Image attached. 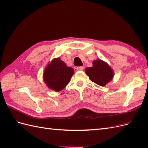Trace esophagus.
<instances>
[{
    "instance_id": "1",
    "label": "esophagus",
    "mask_w": 148,
    "mask_h": 148,
    "mask_svg": "<svg viewBox=\"0 0 148 148\" xmlns=\"http://www.w3.org/2000/svg\"><path fill=\"white\" fill-rule=\"evenodd\" d=\"M84 68L83 66H78L77 67V70L78 71H82V70H83Z\"/></svg>"
}]
</instances>
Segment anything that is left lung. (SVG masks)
Masks as SVG:
<instances>
[{
  "label": "left lung",
  "instance_id": "obj_1",
  "mask_svg": "<svg viewBox=\"0 0 148 148\" xmlns=\"http://www.w3.org/2000/svg\"><path fill=\"white\" fill-rule=\"evenodd\" d=\"M93 66L86 69V73L91 81L100 86L105 85L112 80L114 76L113 70L102 60L98 59L93 61Z\"/></svg>",
  "mask_w": 148,
  "mask_h": 148
}]
</instances>
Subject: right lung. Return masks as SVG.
<instances>
[{
    "instance_id": "obj_1",
    "label": "right lung",
    "mask_w": 148,
    "mask_h": 148,
    "mask_svg": "<svg viewBox=\"0 0 148 148\" xmlns=\"http://www.w3.org/2000/svg\"><path fill=\"white\" fill-rule=\"evenodd\" d=\"M73 73V69L67 66L59 58L53 59L47 66L44 73V80L49 88L59 91L70 82Z\"/></svg>"
}]
</instances>
